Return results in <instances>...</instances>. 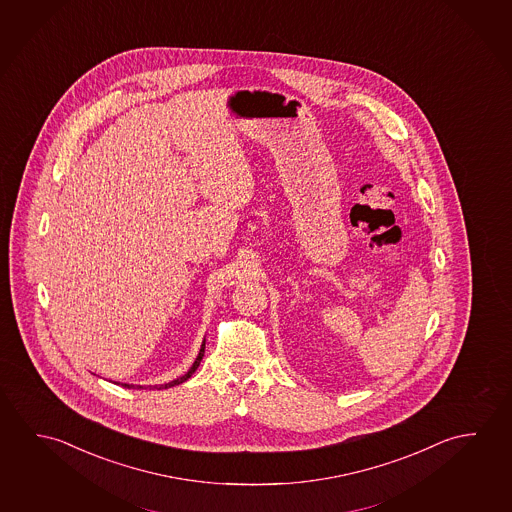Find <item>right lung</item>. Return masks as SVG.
Here are the masks:
<instances>
[{"label": "right lung", "instance_id": "right-lung-1", "mask_svg": "<svg viewBox=\"0 0 512 512\" xmlns=\"http://www.w3.org/2000/svg\"><path fill=\"white\" fill-rule=\"evenodd\" d=\"M204 347H206V340L202 342V347H200L199 356L195 358V362H193V365H191L190 371H188V373L182 374V376H179V378H177V380H174V382L165 383V385H159V387H157V385L156 387H148V389H170V387H175V385H179V383L186 382V380L190 378L191 374L197 371V367H199L200 365V360H202V356H204ZM122 385L123 387H127V389H132V387H134V389H136V387H138V389H143L141 385H129V383H122Z\"/></svg>", "mask_w": 512, "mask_h": 512}]
</instances>
